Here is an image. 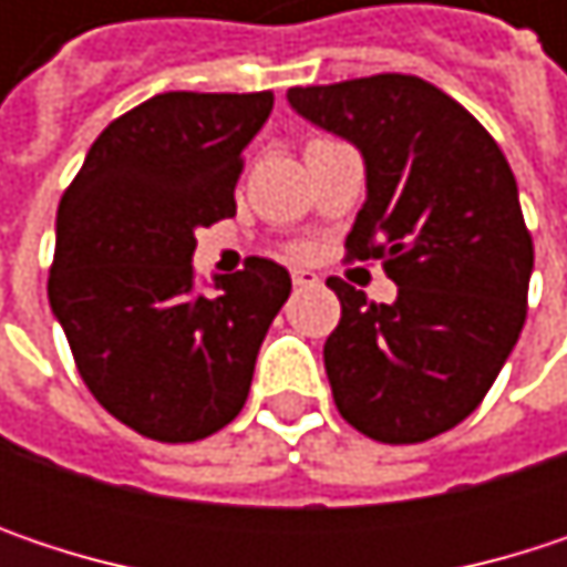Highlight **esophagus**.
<instances>
[{
  "label": "esophagus",
  "instance_id": "1",
  "mask_svg": "<svg viewBox=\"0 0 567 567\" xmlns=\"http://www.w3.org/2000/svg\"><path fill=\"white\" fill-rule=\"evenodd\" d=\"M291 282L298 285V288H311V285H318V276L311 269H295L291 272Z\"/></svg>",
  "mask_w": 567,
  "mask_h": 567
}]
</instances>
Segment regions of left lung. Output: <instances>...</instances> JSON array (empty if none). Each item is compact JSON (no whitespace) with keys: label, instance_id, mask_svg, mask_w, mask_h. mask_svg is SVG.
<instances>
[{"label":"left lung","instance_id":"8db88e82","mask_svg":"<svg viewBox=\"0 0 567 567\" xmlns=\"http://www.w3.org/2000/svg\"><path fill=\"white\" fill-rule=\"evenodd\" d=\"M308 124L364 157L351 259H384L391 305L328 279L341 321L324 371L341 416L381 443H423L466 420L525 324L532 236L489 131L413 74L288 87Z\"/></svg>","mask_w":567,"mask_h":567}]
</instances>
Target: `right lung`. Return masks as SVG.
I'll list each match as a JSON object with an SVG mask.
<instances>
[{"instance_id": "obj_1", "label": "right lung", "mask_w": 567, "mask_h": 567, "mask_svg": "<svg viewBox=\"0 0 567 567\" xmlns=\"http://www.w3.org/2000/svg\"><path fill=\"white\" fill-rule=\"evenodd\" d=\"M272 91H167L111 121L58 203L49 301L94 400L161 443L233 423L291 279L252 256L196 291V229L236 213Z\"/></svg>"}]
</instances>
